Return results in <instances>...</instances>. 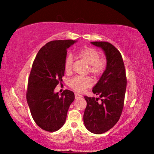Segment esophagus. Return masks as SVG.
I'll return each mask as SVG.
<instances>
[{
    "label": "esophagus",
    "mask_w": 154,
    "mask_h": 154,
    "mask_svg": "<svg viewBox=\"0 0 154 154\" xmlns=\"http://www.w3.org/2000/svg\"><path fill=\"white\" fill-rule=\"evenodd\" d=\"M75 99L77 100V99L82 98V95H80V94H75Z\"/></svg>",
    "instance_id": "34e87169"
}]
</instances>
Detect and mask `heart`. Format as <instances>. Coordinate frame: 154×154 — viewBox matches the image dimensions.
<instances>
[{
  "instance_id": "heart-1",
  "label": "heart",
  "mask_w": 154,
  "mask_h": 154,
  "mask_svg": "<svg viewBox=\"0 0 154 154\" xmlns=\"http://www.w3.org/2000/svg\"><path fill=\"white\" fill-rule=\"evenodd\" d=\"M77 55L88 65V71L94 77H99L105 70L107 60L105 58L100 57V54L97 49L92 47H84L79 49ZM73 58L68 56L66 58L64 63V70L66 74H70L72 71ZM93 84L91 78L89 77L77 76L72 77L68 82L70 87L75 91L82 93L86 88L91 87Z\"/></svg>"
}]
</instances>
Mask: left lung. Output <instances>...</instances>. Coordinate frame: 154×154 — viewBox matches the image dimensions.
<instances>
[{
	"mask_svg": "<svg viewBox=\"0 0 154 154\" xmlns=\"http://www.w3.org/2000/svg\"><path fill=\"white\" fill-rule=\"evenodd\" d=\"M104 51L105 70L93 93L99 98L84 96L87 105L84 114V125L94 134L105 133L114 126L122 113L126 91V75L122 56L115 47L107 42H91ZM101 98V101L98 100Z\"/></svg>",
	"mask_w": 154,
	"mask_h": 154,
	"instance_id": "1",
	"label": "left lung"
}]
</instances>
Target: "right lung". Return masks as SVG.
I'll list each match as a JSON object with an SVG mask.
<instances>
[{"instance_id":"add662e5","label":"right lung","mask_w":154,"mask_h":154,"mask_svg":"<svg viewBox=\"0 0 154 154\" xmlns=\"http://www.w3.org/2000/svg\"><path fill=\"white\" fill-rule=\"evenodd\" d=\"M77 40H54L38 51L30 73L27 103L36 124L49 132L59 130L66 122L67 113L75 100L74 93L65 90L58 95L56 86L63 82L67 49Z\"/></svg>"}]
</instances>
